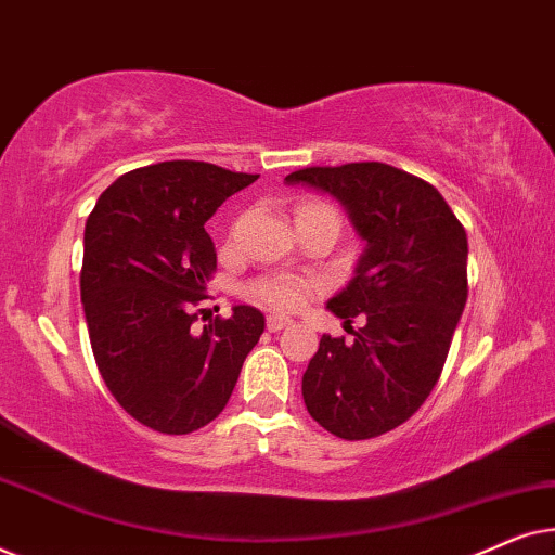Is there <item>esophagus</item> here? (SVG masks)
I'll return each mask as SVG.
<instances>
[{
    "instance_id": "esophagus-1",
    "label": "esophagus",
    "mask_w": 555,
    "mask_h": 555,
    "mask_svg": "<svg viewBox=\"0 0 555 555\" xmlns=\"http://www.w3.org/2000/svg\"><path fill=\"white\" fill-rule=\"evenodd\" d=\"M291 323H293L291 318H285V315H270V318H268V331H272V333L283 331V328H287V325H291Z\"/></svg>"
}]
</instances>
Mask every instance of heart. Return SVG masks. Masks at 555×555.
I'll use <instances>...</instances> for the list:
<instances>
[{
	"label": "heart",
	"instance_id": "b5f03b06",
	"mask_svg": "<svg viewBox=\"0 0 555 555\" xmlns=\"http://www.w3.org/2000/svg\"><path fill=\"white\" fill-rule=\"evenodd\" d=\"M315 291V283L293 275H272L253 287L255 298L278 310H298Z\"/></svg>",
	"mask_w": 555,
	"mask_h": 555
}]
</instances>
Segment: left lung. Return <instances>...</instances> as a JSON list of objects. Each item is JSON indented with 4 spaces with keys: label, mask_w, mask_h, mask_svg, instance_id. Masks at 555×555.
I'll return each mask as SVG.
<instances>
[{
    "label": "left lung",
    "mask_w": 555,
    "mask_h": 555,
    "mask_svg": "<svg viewBox=\"0 0 555 555\" xmlns=\"http://www.w3.org/2000/svg\"><path fill=\"white\" fill-rule=\"evenodd\" d=\"M336 199L366 242L346 287L325 302L353 340L323 333L302 374V401L340 439L404 424L442 374L467 302V234L427 181L389 164L313 166L285 177Z\"/></svg>",
    "instance_id": "left-lung-1"
}]
</instances>
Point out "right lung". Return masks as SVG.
<instances>
[{
  "label": "right lung",
  "instance_id": "add662e5",
  "mask_svg": "<svg viewBox=\"0 0 555 555\" xmlns=\"http://www.w3.org/2000/svg\"><path fill=\"white\" fill-rule=\"evenodd\" d=\"M257 177L204 162L143 166L113 181L86 222L80 298L98 371L133 420L164 435L222 412L264 331L253 306L192 328L217 268L204 222Z\"/></svg>",
  "mask_w": 555,
  "mask_h": 555
}]
</instances>
